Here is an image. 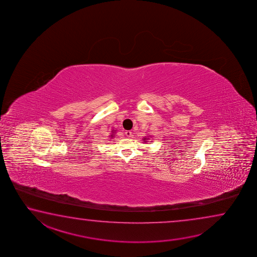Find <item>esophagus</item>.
<instances>
[{
    "label": "esophagus",
    "instance_id": "1",
    "mask_svg": "<svg viewBox=\"0 0 257 257\" xmlns=\"http://www.w3.org/2000/svg\"><path fill=\"white\" fill-rule=\"evenodd\" d=\"M125 135H126L127 138H131V137H132V132L130 131H126V132H125Z\"/></svg>",
    "mask_w": 257,
    "mask_h": 257
}]
</instances>
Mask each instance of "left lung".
<instances>
[{"label":"left lung","instance_id":"left-lung-1","mask_svg":"<svg viewBox=\"0 0 257 257\" xmlns=\"http://www.w3.org/2000/svg\"><path fill=\"white\" fill-rule=\"evenodd\" d=\"M147 140V139H144V140Z\"/></svg>","mask_w":257,"mask_h":257}]
</instances>
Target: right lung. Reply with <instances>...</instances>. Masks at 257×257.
I'll list each match as a JSON object with an SVG mask.
<instances>
[{
	"label": "right lung",
	"mask_w": 257,
	"mask_h": 257,
	"mask_svg": "<svg viewBox=\"0 0 257 257\" xmlns=\"http://www.w3.org/2000/svg\"><path fill=\"white\" fill-rule=\"evenodd\" d=\"M110 137H111V138H112V137H113V135H110Z\"/></svg>",
	"instance_id": "add662e5"
}]
</instances>
